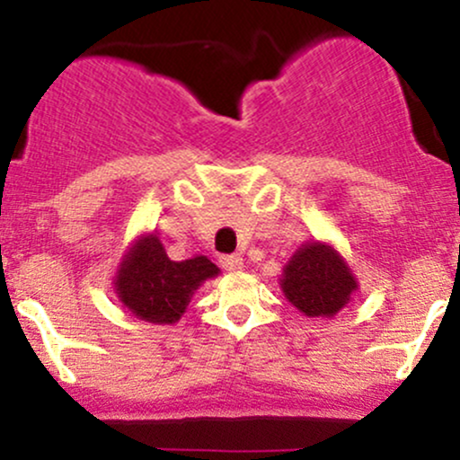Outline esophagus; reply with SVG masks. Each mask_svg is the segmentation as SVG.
<instances>
[{
	"mask_svg": "<svg viewBox=\"0 0 460 460\" xmlns=\"http://www.w3.org/2000/svg\"><path fill=\"white\" fill-rule=\"evenodd\" d=\"M220 263H223L225 270H242V257L240 255H223L220 257Z\"/></svg>",
	"mask_w": 460,
	"mask_h": 460,
	"instance_id": "obj_1",
	"label": "esophagus"
}]
</instances>
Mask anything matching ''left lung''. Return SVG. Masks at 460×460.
Here are the masks:
<instances>
[{"mask_svg":"<svg viewBox=\"0 0 460 460\" xmlns=\"http://www.w3.org/2000/svg\"><path fill=\"white\" fill-rule=\"evenodd\" d=\"M283 272L285 296L309 318L335 315L357 288L350 268L331 246L318 242L300 248Z\"/></svg>","mask_w":460,"mask_h":460,"instance_id":"8db88e82","label":"left lung"}]
</instances>
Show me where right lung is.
I'll list each match as a JSON object with an SVG mask.
<instances>
[{"label": "right lung", "mask_w": 460, "mask_h": 460, "mask_svg": "<svg viewBox=\"0 0 460 460\" xmlns=\"http://www.w3.org/2000/svg\"><path fill=\"white\" fill-rule=\"evenodd\" d=\"M216 274L218 268L208 257L171 261L162 242L146 235L120 263L116 294L140 320L172 324L181 318L199 285Z\"/></svg>", "instance_id": "right-lung-1"}]
</instances>
